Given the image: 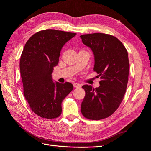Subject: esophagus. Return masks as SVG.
Wrapping results in <instances>:
<instances>
[{"label": "esophagus", "instance_id": "esophagus-1", "mask_svg": "<svg viewBox=\"0 0 151 151\" xmlns=\"http://www.w3.org/2000/svg\"><path fill=\"white\" fill-rule=\"evenodd\" d=\"M73 86H74V88H80V87L81 86L80 84H79V83H76L73 84Z\"/></svg>", "mask_w": 151, "mask_h": 151}]
</instances>
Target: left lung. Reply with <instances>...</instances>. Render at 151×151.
Wrapping results in <instances>:
<instances>
[{
  "instance_id": "obj_1",
  "label": "left lung",
  "mask_w": 151,
  "mask_h": 151,
  "mask_svg": "<svg viewBox=\"0 0 151 151\" xmlns=\"http://www.w3.org/2000/svg\"><path fill=\"white\" fill-rule=\"evenodd\" d=\"M83 44L94 54V71L101 77L95 89L84 85L85 97L81 104L83 116L98 120L111 115L124 96L129 73L128 52L120 41L110 35L93 33L80 36Z\"/></svg>"
}]
</instances>
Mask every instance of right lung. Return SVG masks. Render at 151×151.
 <instances>
[{"instance_id": "right-lung-1", "label": "right lung", "mask_w": 151, "mask_h": 151, "mask_svg": "<svg viewBox=\"0 0 151 151\" xmlns=\"http://www.w3.org/2000/svg\"><path fill=\"white\" fill-rule=\"evenodd\" d=\"M76 33L47 29L34 34L26 42L20 59L24 96L32 111L48 119L58 117L62 103L73 89L66 82H53V67L58 63L61 50Z\"/></svg>"}]
</instances>
